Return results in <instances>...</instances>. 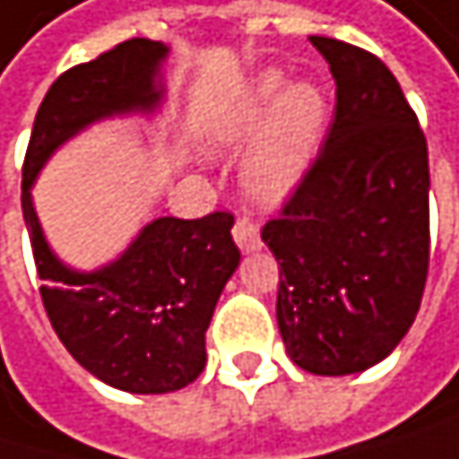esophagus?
Masks as SVG:
<instances>
[{
  "label": "esophagus",
  "mask_w": 459,
  "mask_h": 459,
  "mask_svg": "<svg viewBox=\"0 0 459 459\" xmlns=\"http://www.w3.org/2000/svg\"><path fill=\"white\" fill-rule=\"evenodd\" d=\"M232 238H235V243L243 248V251H257L260 246H263V240H260V227L251 221V219H238L235 224H232Z\"/></svg>",
  "instance_id": "1"
}]
</instances>
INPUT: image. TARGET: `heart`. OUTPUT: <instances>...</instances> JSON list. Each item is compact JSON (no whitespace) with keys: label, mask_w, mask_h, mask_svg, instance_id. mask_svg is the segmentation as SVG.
Instances as JSON below:
<instances>
[{"label":"heart","mask_w":459,"mask_h":459,"mask_svg":"<svg viewBox=\"0 0 459 459\" xmlns=\"http://www.w3.org/2000/svg\"><path fill=\"white\" fill-rule=\"evenodd\" d=\"M328 123V100L320 87L304 82L287 87V76L265 71L246 87L219 128L224 147H243L251 139L246 186L263 202H276L304 178Z\"/></svg>","instance_id":"1"}]
</instances>
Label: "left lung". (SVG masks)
<instances>
[{
	"label": "left lung",
	"instance_id": "8db88e82",
	"mask_svg": "<svg viewBox=\"0 0 459 459\" xmlns=\"http://www.w3.org/2000/svg\"><path fill=\"white\" fill-rule=\"evenodd\" d=\"M309 40L336 82L333 123L263 240L279 263L276 320L287 356L315 375H351L392 353L421 304L427 139L375 54Z\"/></svg>",
	"mask_w": 459,
	"mask_h": 459
}]
</instances>
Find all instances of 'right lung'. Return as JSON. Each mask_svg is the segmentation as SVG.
<instances>
[{
	"label": "right lung",
	"mask_w": 459,
	"mask_h": 459,
	"mask_svg": "<svg viewBox=\"0 0 459 459\" xmlns=\"http://www.w3.org/2000/svg\"><path fill=\"white\" fill-rule=\"evenodd\" d=\"M164 56V43L131 38L65 71L38 108L21 169V211L46 315L87 372L131 394L178 392L204 369V331L240 263L230 232L235 219L227 211L155 219L117 263L79 273L51 255L30 188L48 155L84 126L134 108L152 111L161 100L155 76Z\"/></svg>",
	"instance_id": "add662e5"
}]
</instances>
